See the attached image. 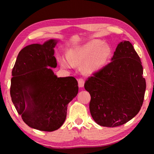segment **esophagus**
<instances>
[{
  "instance_id": "1",
  "label": "esophagus",
  "mask_w": 154,
  "mask_h": 154,
  "mask_svg": "<svg viewBox=\"0 0 154 154\" xmlns=\"http://www.w3.org/2000/svg\"><path fill=\"white\" fill-rule=\"evenodd\" d=\"M78 84H79V87L82 88L84 87V84H85V81L83 79H78Z\"/></svg>"
}]
</instances>
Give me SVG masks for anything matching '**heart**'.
Masks as SVG:
<instances>
[{"label":"heart","mask_w":154,"mask_h":154,"mask_svg":"<svg viewBox=\"0 0 154 154\" xmlns=\"http://www.w3.org/2000/svg\"><path fill=\"white\" fill-rule=\"evenodd\" d=\"M112 54V48L100 41L93 40L81 46L69 50L66 54L68 61L72 65H81V69L87 74H92L100 71L109 61ZM63 67L67 63L63 58H60Z\"/></svg>","instance_id":"obj_1"}]
</instances>
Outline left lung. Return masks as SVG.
<instances>
[{
	"mask_svg": "<svg viewBox=\"0 0 154 154\" xmlns=\"http://www.w3.org/2000/svg\"><path fill=\"white\" fill-rule=\"evenodd\" d=\"M140 58L132 44H118L111 62L89 77L84 87L91 94L93 120L105 127L121 126L132 119L142 106L146 87Z\"/></svg>",
	"mask_w": 154,
	"mask_h": 154,
	"instance_id": "left-lung-1",
	"label": "left lung"
}]
</instances>
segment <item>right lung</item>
<instances>
[{
	"label": "right lung",
	"instance_id": "1",
	"mask_svg": "<svg viewBox=\"0 0 154 154\" xmlns=\"http://www.w3.org/2000/svg\"><path fill=\"white\" fill-rule=\"evenodd\" d=\"M57 40L27 45L19 52L12 69V101L23 121L32 128L52 132L63 125L67 104L77 96L73 77H57L54 48Z\"/></svg>",
	"mask_w": 154,
	"mask_h": 154
}]
</instances>
